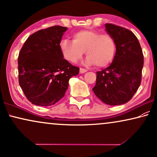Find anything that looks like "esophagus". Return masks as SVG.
<instances>
[{
  "instance_id": "1",
  "label": "esophagus",
  "mask_w": 157,
  "mask_h": 157,
  "mask_svg": "<svg viewBox=\"0 0 157 157\" xmlns=\"http://www.w3.org/2000/svg\"><path fill=\"white\" fill-rule=\"evenodd\" d=\"M86 72H87V70L85 69H83V68L80 69V74H83V73H85Z\"/></svg>"
}]
</instances>
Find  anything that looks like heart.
<instances>
[{
    "instance_id": "heart-1",
    "label": "heart",
    "mask_w": 157,
    "mask_h": 157,
    "mask_svg": "<svg viewBox=\"0 0 157 157\" xmlns=\"http://www.w3.org/2000/svg\"><path fill=\"white\" fill-rule=\"evenodd\" d=\"M63 57L71 63L80 61L85 52L87 64L106 67L114 60L117 50L115 40L112 35L96 30H81L75 33L72 41L64 39L60 42Z\"/></svg>"
}]
</instances>
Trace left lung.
<instances>
[{"label": "left lung", "instance_id": "left-lung-1", "mask_svg": "<svg viewBox=\"0 0 157 157\" xmlns=\"http://www.w3.org/2000/svg\"><path fill=\"white\" fill-rule=\"evenodd\" d=\"M105 27L107 34L115 40L116 53L109 67L96 72L93 90L106 104H124L140 85L144 55L138 38L131 31L112 24H106Z\"/></svg>", "mask_w": 157, "mask_h": 157}]
</instances>
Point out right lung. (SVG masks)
<instances>
[{
    "label": "right lung",
    "instance_id": "1",
    "mask_svg": "<svg viewBox=\"0 0 157 157\" xmlns=\"http://www.w3.org/2000/svg\"><path fill=\"white\" fill-rule=\"evenodd\" d=\"M67 27L53 26L31 35L18 58L19 82L33 104L48 106L64 96L71 77L80 69L65 60L60 42Z\"/></svg>",
    "mask_w": 157,
    "mask_h": 157
}]
</instances>
